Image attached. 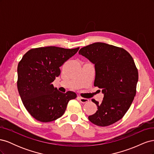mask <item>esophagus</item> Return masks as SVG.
Segmentation results:
<instances>
[{
    "label": "esophagus",
    "mask_w": 154,
    "mask_h": 154,
    "mask_svg": "<svg viewBox=\"0 0 154 154\" xmlns=\"http://www.w3.org/2000/svg\"><path fill=\"white\" fill-rule=\"evenodd\" d=\"M78 99L79 100V101H80L81 103H87V102L88 101V99H87V98H84V97H82L81 96H78Z\"/></svg>",
    "instance_id": "34e87169"
}]
</instances>
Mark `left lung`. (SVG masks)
I'll return each instance as SVG.
<instances>
[{"label": "left lung", "instance_id": "obj_1", "mask_svg": "<svg viewBox=\"0 0 154 154\" xmlns=\"http://www.w3.org/2000/svg\"><path fill=\"white\" fill-rule=\"evenodd\" d=\"M79 54L95 65L94 85L101 88L104 97L88 116L90 122L106 127L122 119L129 109L136 94L138 71L134 59L125 49L105 43L96 42L82 48Z\"/></svg>", "mask_w": 154, "mask_h": 154}]
</instances>
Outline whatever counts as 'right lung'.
Returning a JSON list of instances; mask_svg holds the SVG:
<instances>
[{"label":"right lung","instance_id":"1","mask_svg":"<svg viewBox=\"0 0 154 154\" xmlns=\"http://www.w3.org/2000/svg\"><path fill=\"white\" fill-rule=\"evenodd\" d=\"M79 49H31L18 63V91L25 108L36 120L47 123L57 119L64 114L68 102L76 97L74 92L58 91L52 82L61 72L60 67Z\"/></svg>","mask_w":154,"mask_h":154}]
</instances>
